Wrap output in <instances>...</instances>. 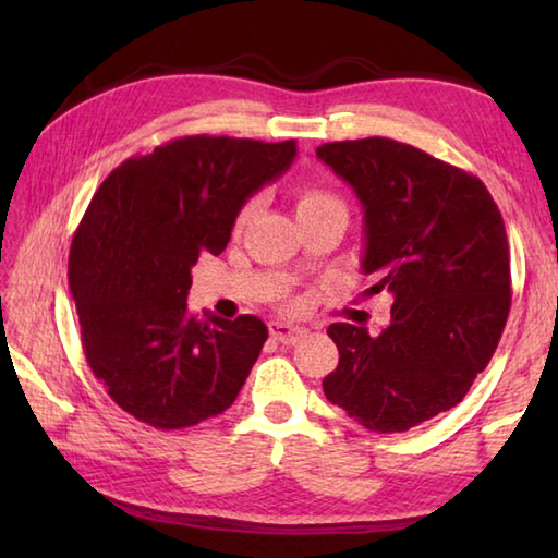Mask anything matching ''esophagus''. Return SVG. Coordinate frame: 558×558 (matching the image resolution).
Masks as SVG:
<instances>
[{
  "label": "esophagus",
  "mask_w": 558,
  "mask_h": 558,
  "mask_svg": "<svg viewBox=\"0 0 558 558\" xmlns=\"http://www.w3.org/2000/svg\"><path fill=\"white\" fill-rule=\"evenodd\" d=\"M268 329H270V337L276 339V342H282V344H295V342H300L302 337L307 335L305 327L280 323V319H272V323L268 325Z\"/></svg>",
  "instance_id": "obj_1"
}]
</instances>
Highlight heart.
<instances>
[{"label":"heart","mask_w":558,"mask_h":558,"mask_svg":"<svg viewBox=\"0 0 558 558\" xmlns=\"http://www.w3.org/2000/svg\"><path fill=\"white\" fill-rule=\"evenodd\" d=\"M327 209H344L342 202L332 196L325 189L319 186H300L295 192V211L298 216H307L315 211H327ZM251 214V204H245L243 209L235 216V226H241L245 221V216Z\"/></svg>","instance_id":"b5f03b06"}]
</instances>
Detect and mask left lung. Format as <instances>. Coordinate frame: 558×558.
I'll use <instances>...</instances> for the list:
<instances>
[{
    "instance_id": "8db88e82",
    "label": "left lung",
    "mask_w": 558,
    "mask_h": 558,
    "mask_svg": "<svg viewBox=\"0 0 558 558\" xmlns=\"http://www.w3.org/2000/svg\"><path fill=\"white\" fill-rule=\"evenodd\" d=\"M364 209L362 270L389 292L379 335L335 323L327 401L374 433H403L458 405L493 359L512 305L505 221L485 184L389 137L317 147Z\"/></svg>"
}]
</instances>
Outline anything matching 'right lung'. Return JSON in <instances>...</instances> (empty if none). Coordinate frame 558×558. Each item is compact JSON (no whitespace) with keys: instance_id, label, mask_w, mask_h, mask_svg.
I'll return each mask as SVG.
<instances>
[{"instance_id":"add662e5","label":"right lung","mask_w":558,"mask_h":558,"mask_svg":"<svg viewBox=\"0 0 558 558\" xmlns=\"http://www.w3.org/2000/svg\"><path fill=\"white\" fill-rule=\"evenodd\" d=\"M298 155L295 140L192 135L112 169L75 229L69 286L83 352L122 411L159 430L235 401L268 339L253 315H189L192 268L219 256L235 216Z\"/></svg>"}]
</instances>
